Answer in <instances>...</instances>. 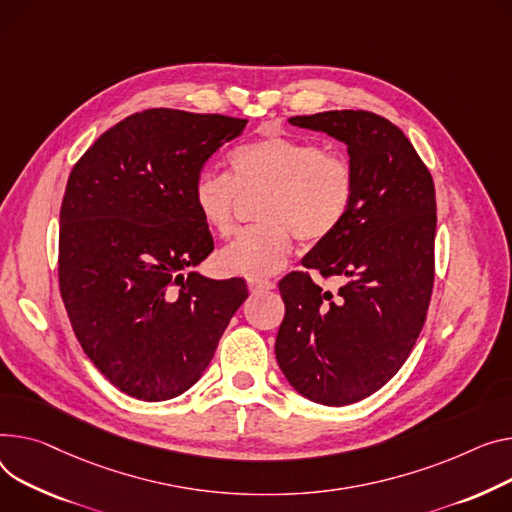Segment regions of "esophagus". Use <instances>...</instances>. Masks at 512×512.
Segmentation results:
<instances>
[{
  "mask_svg": "<svg viewBox=\"0 0 512 512\" xmlns=\"http://www.w3.org/2000/svg\"><path fill=\"white\" fill-rule=\"evenodd\" d=\"M247 286H249V290H251L253 294L267 292V290H274V288H276V284L269 282V280H249Z\"/></svg>",
  "mask_w": 512,
  "mask_h": 512,
  "instance_id": "1",
  "label": "esophagus"
}]
</instances>
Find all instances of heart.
Returning a JSON list of instances; mask_svg holds the SVG:
<instances>
[{"mask_svg": "<svg viewBox=\"0 0 512 512\" xmlns=\"http://www.w3.org/2000/svg\"><path fill=\"white\" fill-rule=\"evenodd\" d=\"M232 175L201 168L191 197L201 220L220 236L234 230L245 197L263 195L259 226L238 232L218 253L226 274L267 278L286 263L294 236L319 245L346 222L356 193V175L344 154L327 152L313 140L267 135L230 154Z\"/></svg>", "mask_w": 512, "mask_h": 512, "instance_id": "1", "label": "heart"}]
</instances>
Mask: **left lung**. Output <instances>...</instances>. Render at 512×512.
Here are the masks:
<instances>
[{"mask_svg": "<svg viewBox=\"0 0 512 512\" xmlns=\"http://www.w3.org/2000/svg\"><path fill=\"white\" fill-rule=\"evenodd\" d=\"M348 146L356 175L352 210L302 265L339 278L323 290L309 271L280 282L286 315L276 358L306 399L348 405L379 391L410 356L434 284L436 195L430 170L403 131L368 111L292 117Z\"/></svg>", "mask_w": 512, "mask_h": 512, "instance_id": "1", "label": "left lung"}]
</instances>
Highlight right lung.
<instances>
[{
    "label": "right lung",
    "mask_w": 512,
    "mask_h": 512,
    "mask_svg": "<svg viewBox=\"0 0 512 512\" xmlns=\"http://www.w3.org/2000/svg\"><path fill=\"white\" fill-rule=\"evenodd\" d=\"M247 119L148 109L74 164L59 212V290L86 356L123 393L164 401L208 368L249 292L183 271L214 251L193 179Z\"/></svg>",
    "instance_id": "right-lung-1"
}]
</instances>
